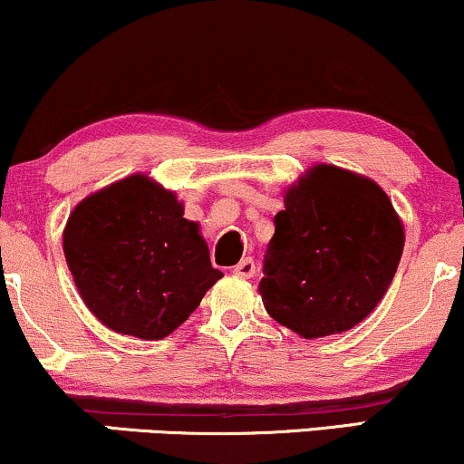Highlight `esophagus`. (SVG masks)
I'll use <instances>...</instances> for the list:
<instances>
[{
  "label": "esophagus",
  "mask_w": 464,
  "mask_h": 464,
  "mask_svg": "<svg viewBox=\"0 0 464 464\" xmlns=\"http://www.w3.org/2000/svg\"><path fill=\"white\" fill-rule=\"evenodd\" d=\"M255 268H257V266H255V259L253 257H244L242 262H239L236 268H233V273H236L237 276H244V279H248V276L255 275Z\"/></svg>",
  "instance_id": "esophagus-1"
}]
</instances>
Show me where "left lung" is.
Listing matches in <instances>:
<instances>
[{"instance_id": "8db88e82", "label": "left lung", "mask_w": 464, "mask_h": 464, "mask_svg": "<svg viewBox=\"0 0 464 464\" xmlns=\"http://www.w3.org/2000/svg\"><path fill=\"white\" fill-rule=\"evenodd\" d=\"M264 255L266 312L303 338L347 332L397 273L403 227L372 180L316 165L285 194Z\"/></svg>"}]
</instances>
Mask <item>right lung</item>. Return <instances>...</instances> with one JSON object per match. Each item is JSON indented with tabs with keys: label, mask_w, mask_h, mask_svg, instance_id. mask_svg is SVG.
Wrapping results in <instances>:
<instances>
[{
	"label": "right lung",
	"mask_w": 464,
	"mask_h": 464,
	"mask_svg": "<svg viewBox=\"0 0 464 464\" xmlns=\"http://www.w3.org/2000/svg\"><path fill=\"white\" fill-rule=\"evenodd\" d=\"M63 248L98 321L141 340L172 334L222 276L177 196L143 174L80 202Z\"/></svg>",
	"instance_id": "obj_1"
}]
</instances>
